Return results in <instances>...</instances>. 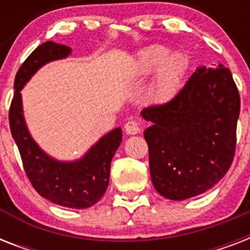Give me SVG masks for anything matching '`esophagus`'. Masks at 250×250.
<instances>
[{
	"mask_svg": "<svg viewBox=\"0 0 250 250\" xmlns=\"http://www.w3.org/2000/svg\"><path fill=\"white\" fill-rule=\"evenodd\" d=\"M125 131L127 132V135H137V133H140V127L135 121H129L125 123Z\"/></svg>",
	"mask_w": 250,
	"mask_h": 250,
	"instance_id": "obj_1",
	"label": "esophagus"
}]
</instances>
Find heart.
Listing matches in <instances>:
<instances>
[{
  "label": "heart",
  "mask_w": 250,
  "mask_h": 250,
  "mask_svg": "<svg viewBox=\"0 0 250 250\" xmlns=\"http://www.w3.org/2000/svg\"><path fill=\"white\" fill-rule=\"evenodd\" d=\"M170 53L164 45H149L132 62L133 78L145 79L154 74L148 90L149 101L154 105H165L174 100L183 85L188 60L182 53Z\"/></svg>",
  "instance_id": "b5f03b06"
}]
</instances>
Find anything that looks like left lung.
Masks as SVG:
<instances>
[{
	"instance_id": "left-lung-1",
	"label": "left lung",
	"mask_w": 250,
	"mask_h": 250,
	"mask_svg": "<svg viewBox=\"0 0 250 250\" xmlns=\"http://www.w3.org/2000/svg\"><path fill=\"white\" fill-rule=\"evenodd\" d=\"M239 114V90L221 63L200 66L174 100L143 110L157 192L183 201L215 186L233 161Z\"/></svg>"
}]
</instances>
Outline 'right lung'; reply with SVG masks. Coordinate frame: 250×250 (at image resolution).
Returning <instances> with one entry per match:
<instances>
[{"label": "right lung", "mask_w": 250, "mask_h": 250, "mask_svg": "<svg viewBox=\"0 0 250 250\" xmlns=\"http://www.w3.org/2000/svg\"><path fill=\"white\" fill-rule=\"evenodd\" d=\"M71 53L70 46L54 41H46L31 53L15 76V93L10 106L9 121L25 174L37 193L57 205L86 209L97 204L107 189L110 165L122 143V128L117 127L100 137L78 160H57L42 150L29 132L21 93L42 66L64 60Z\"/></svg>", "instance_id": "obj_1"}]
</instances>
